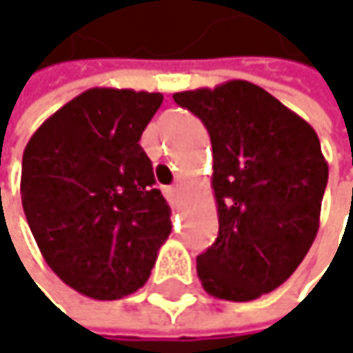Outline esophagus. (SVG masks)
I'll use <instances>...</instances> for the list:
<instances>
[{"instance_id":"obj_1","label":"esophagus","mask_w":353,"mask_h":353,"mask_svg":"<svg viewBox=\"0 0 353 353\" xmlns=\"http://www.w3.org/2000/svg\"><path fill=\"white\" fill-rule=\"evenodd\" d=\"M165 196H168V200H170L172 204H177V202H179V188H177V185L168 188V190H165Z\"/></svg>"}]
</instances>
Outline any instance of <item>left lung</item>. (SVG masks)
<instances>
[{
  "instance_id": "left-lung-1",
  "label": "left lung",
  "mask_w": 353,
  "mask_h": 353,
  "mask_svg": "<svg viewBox=\"0 0 353 353\" xmlns=\"http://www.w3.org/2000/svg\"><path fill=\"white\" fill-rule=\"evenodd\" d=\"M206 126L219 237L196 257L204 290L247 303L284 284L319 231L329 168L317 132L255 83L174 94Z\"/></svg>"
}]
</instances>
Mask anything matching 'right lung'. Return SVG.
<instances>
[{
  "label": "right lung",
  "instance_id": "obj_1",
  "mask_svg": "<svg viewBox=\"0 0 353 353\" xmlns=\"http://www.w3.org/2000/svg\"><path fill=\"white\" fill-rule=\"evenodd\" d=\"M161 94L94 88L46 118L22 157L26 221L48 268L73 290L118 301L139 290L172 233L139 145Z\"/></svg>",
  "mask_w": 353,
  "mask_h": 353
}]
</instances>
